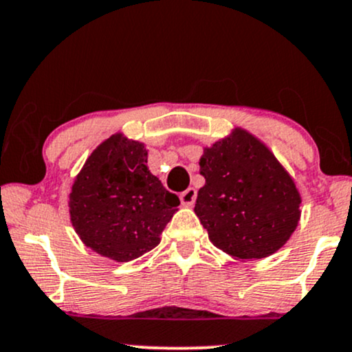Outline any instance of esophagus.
<instances>
[{
	"label": "esophagus",
	"instance_id": "1",
	"mask_svg": "<svg viewBox=\"0 0 352 352\" xmlns=\"http://www.w3.org/2000/svg\"><path fill=\"white\" fill-rule=\"evenodd\" d=\"M195 199H197V190L195 188H186L185 191H182L180 193V201H182V204H184V206H193L195 204Z\"/></svg>",
	"mask_w": 352,
	"mask_h": 352
}]
</instances>
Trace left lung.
Wrapping results in <instances>:
<instances>
[{"label": "left lung", "mask_w": 352, "mask_h": 352, "mask_svg": "<svg viewBox=\"0 0 352 352\" xmlns=\"http://www.w3.org/2000/svg\"><path fill=\"white\" fill-rule=\"evenodd\" d=\"M195 214L212 245L234 260L273 255L300 221L296 182L268 146L243 128L203 149Z\"/></svg>", "instance_id": "1"}]
</instances>
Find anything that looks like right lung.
I'll list each match as a JSON object with an SVG mask.
<instances>
[{"instance_id": "obj_1", "label": "right lung", "mask_w": 352, "mask_h": 352, "mask_svg": "<svg viewBox=\"0 0 352 352\" xmlns=\"http://www.w3.org/2000/svg\"><path fill=\"white\" fill-rule=\"evenodd\" d=\"M180 199L148 168L144 143L115 133L86 159L69 193V219L86 247L131 261L161 242Z\"/></svg>"}]
</instances>
